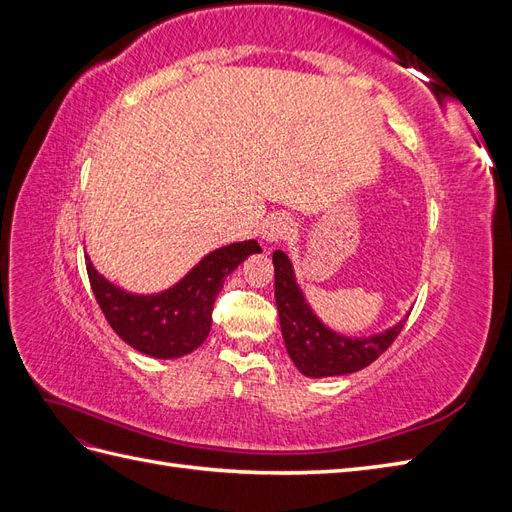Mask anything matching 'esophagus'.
Wrapping results in <instances>:
<instances>
[{
	"instance_id": "34e87169",
	"label": "esophagus",
	"mask_w": 512,
	"mask_h": 512,
	"mask_svg": "<svg viewBox=\"0 0 512 512\" xmlns=\"http://www.w3.org/2000/svg\"><path fill=\"white\" fill-rule=\"evenodd\" d=\"M290 235H292V220L282 213L271 215V218L265 222V226H262V237H265L269 243L282 241Z\"/></svg>"
}]
</instances>
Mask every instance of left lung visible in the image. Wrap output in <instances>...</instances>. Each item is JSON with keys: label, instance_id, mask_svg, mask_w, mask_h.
Listing matches in <instances>:
<instances>
[{"label": "left lung", "instance_id": "1", "mask_svg": "<svg viewBox=\"0 0 512 512\" xmlns=\"http://www.w3.org/2000/svg\"><path fill=\"white\" fill-rule=\"evenodd\" d=\"M275 267V303L280 314V327L292 363L303 376L329 378L354 374L374 363L404 329V320L384 333L369 337H344L316 318L307 305L303 292L294 280L288 256L282 250L273 252Z\"/></svg>", "mask_w": 512, "mask_h": 512}]
</instances>
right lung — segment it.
<instances>
[{
  "label": "right lung",
  "instance_id": "add662e5",
  "mask_svg": "<svg viewBox=\"0 0 512 512\" xmlns=\"http://www.w3.org/2000/svg\"><path fill=\"white\" fill-rule=\"evenodd\" d=\"M258 252L262 250L254 239L224 245L200 260L179 284L158 294H130L104 280L89 256L85 265L102 314L123 342L153 359H177L205 342L226 275Z\"/></svg>",
  "mask_w": 512,
  "mask_h": 512
}]
</instances>
